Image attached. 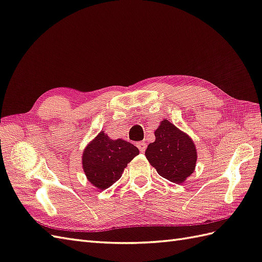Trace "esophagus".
Listing matches in <instances>:
<instances>
[{
	"label": "esophagus",
	"mask_w": 262,
	"mask_h": 262,
	"mask_svg": "<svg viewBox=\"0 0 262 262\" xmlns=\"http://www.w3.org/2000/svg\"><path fill=\"white\" fill-rule=\"evenodd\" d=\"M137 146L139 148V150H140V152L141 153H143L144 151H145V149H146V143L145 142H138L137 143Z\"/></svg>",
	"instance_id": "34e87169"
}]
</instances>
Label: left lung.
Segmentation results:
<instances>
[{
  "instance_id": "obj_1",
  "label": "left lung",
  "mask_w": 262,
  "mask_h": 262,
  "mask_svg": "<svg viewBox=\"0 0 262 262\" xmlns=\"http://www.w3.org/2000/svg\"><path fill=\"white\" fill-rule=\"evenodd\" d=\"M155 136L156 141L145 150L146 159L164 179L182 183L195 168L196 150L193 141L165 119L155 131Z\"/></svg>"
}]
</instances>
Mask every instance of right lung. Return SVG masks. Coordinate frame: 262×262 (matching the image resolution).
Returning a JSON list of instances; mask_svg holds the SVG:
<instances>
[{
  "label": "right lung",
  "mask_w": 262,
  "mask_h": 262,
  "mask_svg": "<svg viewBox=\"0 0 262 262\" xmlns=\"http://www.w3.org/2000/svg\"><path fill=\"white\" fill-rule=\"evenodd\" d=\"M139 155V149L125 140H112L101 131L83 151L82 164L88 180L104 190L116 183L124 168Z\"/></svg>",
  "instance_id": "right-lung-1"
}]
</instances>
